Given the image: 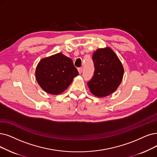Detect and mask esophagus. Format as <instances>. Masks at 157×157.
<instances>
[{"label":"esophagus","mask_w":157,"mask_h":157,"mask_svg":"<svg viewBox=\"0 0 157 157\" xmlns=\"http://www.w3.org/2000/svg\"><path fill=\"white\" fill-rule=\"evenodd\" d=\"M78 72H79V73L80 74V73H82V67H78Z\"/></svg>","instance_id":"34e87169"}]
</instances>
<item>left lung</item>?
Listing matches in <instances>:
<instances>
[{
    "mask_svg": "<svg viewBox=\"0 0 157 157\" xmlns=\"http://www.w3.org/2000/svg\"><path fill=\"white\" fill-rule=\"evenodd\" d=\"M92 59L95 71L87 85L94 95L106 97L120 85L124 75L123 66L117 55L109 48L97 49Z\"/></svg>",
    "mask_w": 157,
    "mask_h": 157,
    "instance_id": "1",
    "label": "left lung"
}]
</instances>
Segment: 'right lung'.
Masks as SVG:
<instances>
[{
    "instance_id": "obj_1",
    "label": "right lung",
    "mask_w": 157,
    "mask_h": 157,
    "mask_svg": "<svg viewBox=\"0 0 157 157\" xmlns=\"http://www.w3.org/2000/svg\"><path fill=\"white\" fill-rule=\"evenodd\" d=\"M35 75L44 90L58 95L67 88L78 71L70 58L59 53L42 59L37 65Z\"/></svg>"
}]
</instances>
